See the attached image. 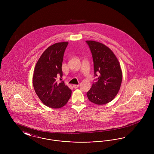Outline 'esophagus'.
Wrapping results in <instances>:
<instances>
[{"mask_svg": "<svg viewBox=\"0 0 154 154\" xmlns=\"http://www.w3.org/2000/svg\"><path fill=\"white\" fill-rule=\"evenodd\" d=\"M79 87V84H74V85H73V87L74 88H75V89L78 88Z\"/></svg>", "mask_w": 154, "mask_h": 154, "instance_id": "obj_1", "label": "esophagus"}]
</instances>
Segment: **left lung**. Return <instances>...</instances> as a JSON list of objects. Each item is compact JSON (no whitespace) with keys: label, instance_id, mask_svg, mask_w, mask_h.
I'll use <instances>...</instances> for the list:
<instances>
[{"label":"left lung","instance_id":"obj_1","mask_svg":"<svg viewBox=\"0 0 154 154\" xmlns=\"http://www.w3.org/2000/svg\"><path fill=\"white\" fill-rule=\"evenodd\" d=\"M94 62V80L87 93L88 99L96 104L110 102L117 95L122 82V73L119 63L109 47L95 41H86Z\"/></svg>","mask_w":154,"mask_h":154}]
</instances>
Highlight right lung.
I'll return each instance as SVG.
<instances>
[{"label":"right lung","instance_id":"right-lung-1","mask_svg":"<svg viewBox=\"0 0 154 154\" xmlns=\"http://www.w3.org/2000/svg\"><path fill=\"white\" fill-rule=\"evenodd\" d=\"M68 42H61L48 47L37 62L33 76V84L37 95L44 104L52 109L64 106L69 100L72 90L63 81L58 83L61 78L62 65L64 52Z\"/></svg>","mask_w":154,"mask_h":154}]
</instances>
